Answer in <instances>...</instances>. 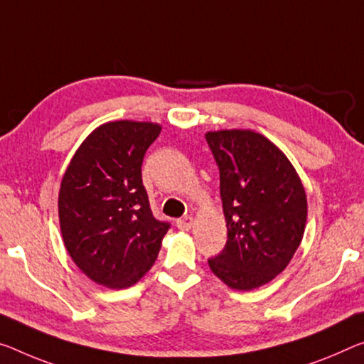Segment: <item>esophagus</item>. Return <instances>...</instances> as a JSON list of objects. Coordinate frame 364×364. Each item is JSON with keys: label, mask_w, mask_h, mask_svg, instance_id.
Returning <instances> with one entry per match:
<instances>
[{"label": "esophagus", "mask_w": 364, "mask_h": 364, "mask_svg": "<svg viewBox=\"0 0 364 364\" xmlns=\"http://www.w3.org/2000/svg\"><path fill=\"white\" fill-rule=\"evenodd\" d=\"M176 226L181 229V231H188V229L193 226V218L192 216H183V218H181V220L176 221Z\"/></svg>", "instance_id": "1"}]
</instances>
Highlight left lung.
<instances>
[{
  "mask_svg": "<svg viewBox=\"0 0 364 364\" xmlns=\"http://www.w3.org/2000/svg\"><path fill=\"white\" fill-rule=\"evenodd\" d=\"M220 169L228 240L208 259L215 275L239 291L282 273L303 239L307 200L293 164L270 139L252 130L208 132Z\"/></svg>",
  "mask_w": 364,
  "mask_h": 364,
  "instance_id": "8db88e82",
  "label": "left lung"
}]
</instances>
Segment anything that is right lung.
<instances>
[{
    "mask_svg": "<svg viewBox=\"0 0 364 364\" xmlns=\"http://www.w3.org/2000/svg\"><path fill=\"white\" fill-rule=\"evenodd\" d=\"M161 127L119 120L100 125L73 156L61 181L58 216L77 268L102 287L135 284L159 254L171 225L149 208L141 164Z\"/></svg>",
    "mask_w": 364,
    "mask_h": 364,
    "instance_id": "1",
    "label": "right lung"
}]
</instances>
